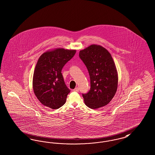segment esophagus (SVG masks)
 Here are the masks:
<instances>
[{"label":"esophagus","mask_w":155,"mask_h":155,"mask_svg":"<svg viewBox=\"0 0 155 155\" xmlns=\"http://www.w3.org/2000/svg\"><path fill=\"white\" fill-rule=\"evenodd\" d=\"M78 91H79V88L78 87H76L73 90V91L74 92H78Z\"/></svg>","instance_id":"obj_1"}]
</instances>
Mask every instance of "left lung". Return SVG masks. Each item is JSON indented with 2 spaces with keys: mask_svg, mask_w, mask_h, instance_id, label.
Here are the masks:
<instances>
[{
  "mask_svg": "<svg viewBox=\"0 0 155 155\" xmlns=\"http://www.w3.org/2000/svg\"><path fill=\"white\" fill-rule=\"evenodd\" d=\"M79 56L90 77V90L82 94L85 104L91 109L107 105L116 94L118 81V72L111 55L102 46L92 45L80 50Z\"/></svg>",
  "mask_w": 155,
  "mask_h": 155,
  "instance_id": "8db88e82",
  "label": "left lung"
}]
</instances>
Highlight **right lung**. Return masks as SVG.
Here are the masks:
<instances>
[{"label":"right lung","instance_id":"right-lung-1","mask_svg":"<svg viewBox=\"0 0 155 155\" xmlns=\"http://www.w3.org/2000/svg\"><path fill=\"white\" fill-rule=\"evenodd\" d=\"M76 50L57 48L40 55L33 77V88L37 98L45 106L58 109L65 103L70 90L67 87L61 70Z\"/></svg>","mask_w":155,"mask_h":155}]
</instances>
